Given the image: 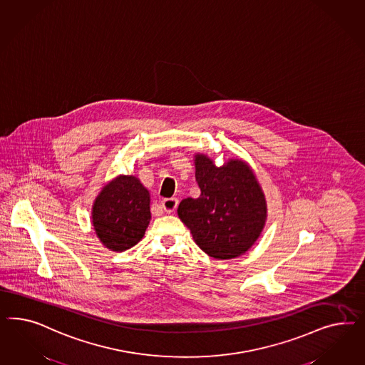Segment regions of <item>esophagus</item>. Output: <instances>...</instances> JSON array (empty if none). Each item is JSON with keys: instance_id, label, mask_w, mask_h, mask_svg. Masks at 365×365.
Segmentation results:
<instances>
[{"instance_id": "esophagus-1", "label": "esophagus", "mask_w": 365, "mask_h": 365, "mask_svg": "<svg viewBox=\"0 0 365 365\" xmlns=\"http://www.w3.org/2000/svg\"><path fill=\"white\" fill-rule=\"evenodd\" d=\"M178 199L177 198H166L162 200V209L166 212H174L177 210Z\"/></svg>"}]
</instances>
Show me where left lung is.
<instances>
[{
	"mask_svg": "<svg viewBox=\"0 0 365 365\" xmlns=\"http://www.w3.org/2000/svg\"><path fill=\"white\" fill-rule=\"evenodd\" d=\"M199 198L183 199L178 215L199 247L212 258L245 255L266 221V199L253 170L241 159L217 167L207 155H195Z\"/></svg>",
	"mask_w": 365,
	"mask_h": 365,
	"instance_id": "obj_1",
	"label": "left lung"
}]
</instances>
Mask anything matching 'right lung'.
Listing matches in <instances>:
<instances>
[{
    "instance_id": "right-lung-1",
    "label": "right lung",
    "mask_w": 365,
    "mask_h": 365,
    "mask_svg": "<svg viewBox=\"0 0 365 365\" xmlns=\"http://www.w3.org/2000/svg\"><path fill=\"white\" fill-rule=\"evenodd\" d=\"M150 220V192L133 175L112 179L92 206L93 229L112 252H124L139 242Z\"/></svg>"
}]
</instances>
